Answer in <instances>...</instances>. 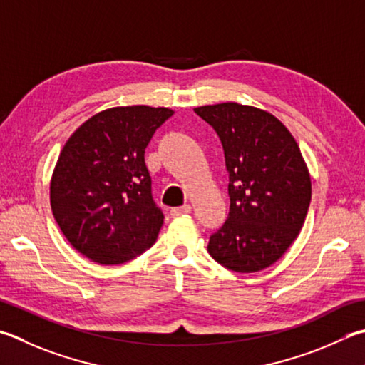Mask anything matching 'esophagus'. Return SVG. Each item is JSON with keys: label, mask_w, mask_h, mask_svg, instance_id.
Wrapping results in <instances>:
<instances>
[{"label": "esophagus", "mask_w": 365, "mask_h": 365, "mask_svg": "<svg viewBox=\"0 0 365 365\" xmlns=\"http://www.w3.org/2000/svg\"><path fill=\"white\" fill-rule=\"evenodd\" d=\"M191 212V205L190 204H185L182 207H174L170 210V215L172 217H178V215H183V214H190Z\"/></svg>", "instance_id": "esophagus-1"}]
</instances>
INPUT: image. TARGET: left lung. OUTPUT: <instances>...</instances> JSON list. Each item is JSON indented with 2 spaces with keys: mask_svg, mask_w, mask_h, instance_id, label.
Here are the masks:
<instances>
[{
  "mask_svg": "<svg viewBox=\"0 0 365 365\" xmlns=\"http://www.w3.org/2000/svg\"><path fill=\"white\" fill-rule=\"evenodd\" d=\"M220 137L230 183V214L210 236L215 262L255 273L286 254L304 223L311 177L294 135L269 111L223 102L195 108Z\"/></svg>",
  "mask_w": 365,
  "mask_h": 365,
  "instance_id": "left-lung-1",
  "label": "left lung"
}]
</instances>
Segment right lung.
<instances>
[{
  "label": "right lung",
  "mask_w": 365,
  "mask_h": 365,
  "mask_svg": "<svg viewBox=\"0 0 365 365\" xmlns=\"http://www.w3.org/2000/svg\"><path fill=\"white\" fill-rule=\"evenodd\" d=\"M172 115L148 105L107 108L65 142L51 177V209L89 260L121 264L155 244L164 215L151 197L145 148Z\"/></svg>",
  "instance_id": "1"
}]
</instances>
